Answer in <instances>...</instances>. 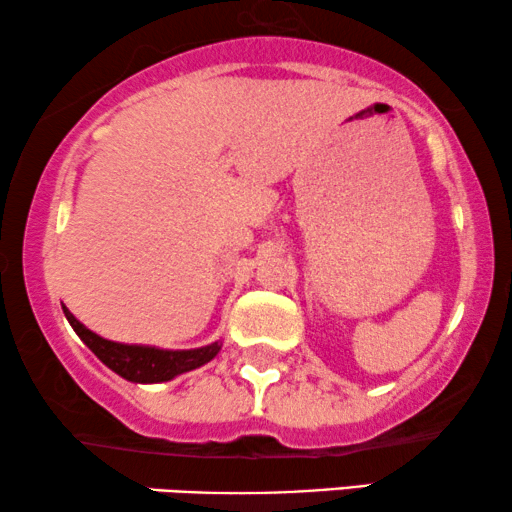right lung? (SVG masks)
<instances>
[{
	"label": "right lung",
	"instance_id": "1",
	"mask_svg": "<svg viewBox=\"0 0 512 512\" xmlns=\"http://www.w3.org/2000/svg\"><path fill=\"white\" fill-rule=\"evenodd\" d=\"M65 317H68L70 327L77 331V336L89 345V350L101 360L105 367H110L115 374H119L126 381L134 383H162L171 381L178 374L192 371L209 360H214L221 350V343L204 345V348L195 350H162L152 348V345H126L115 343L108 338L94 334L86 329L68 308H63Z\"/></svg>",
	"mask_w": 512,
	"mask_h": 512
}]
</instances>
